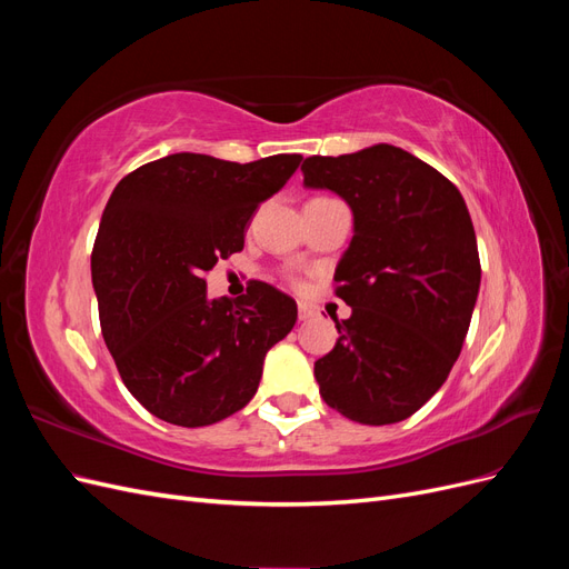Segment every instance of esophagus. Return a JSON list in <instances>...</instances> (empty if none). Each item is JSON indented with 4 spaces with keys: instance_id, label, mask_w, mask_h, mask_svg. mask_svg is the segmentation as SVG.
<instances>
[{
    "instance_id": "1",
    "label": "esophagus",
    "mask_w": 569,
    "mask_h": 569,
    "mask_svg": "<svg viewBox=\"0 0 569 569\" xmlns=\"http://www.w3.org/2000/svg\"><path fill=\"white\" fill-rule=\"evenodd\" d=\"M311 318H316V311L311 306H306V303H299V320H311Z\"/></svg>"
}]
</instances>
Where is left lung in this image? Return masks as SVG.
<instances>
[{
  "instance_id": "left-lung-1",
  "label": "left lung",
  "mask_w": 569,
  "mask_h": 569,
  "mask_svg": "<svg viewBox=\"0 0 569 569\" xmlns=\"http://www.w3.org/2000/svg\"><path fill=\"white\" fill-rule=\"evenodd\" d=\"M303 184L332 189L353 211V239L335 272L351 318L316 360L322 401L360 425L422 408L449 377L475 311L481 266L458 187L412 153L375 144L308 157Z\"/></svg>"
}]
</instances>
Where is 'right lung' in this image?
Here are the masks:
<instances>
[{
  "label": "right lung",
  "instance_id": "1",
  "mask_svg": "<svg viewBox=\"0 0 569 569\" xmlns=\"http://www.w3.org/2000/svg\"><path fill=\"white\" fill-rule=\"evenodd\" d=\"M301 153L251 163L170 153L113 189L92 249L99 322L120 380L151 416L203 427L244 408L263 358L297 322L266 282L206 299L218 258L244 249L253 211L295 176Z\"/></svg>",
  "mask_w": 569,
  "mask_h": 569
}]
</instances>
